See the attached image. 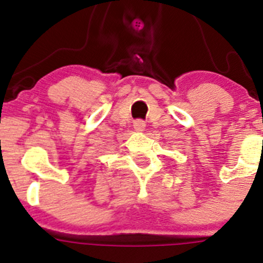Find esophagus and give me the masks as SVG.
<instances>
[{
  "label": "esophagus",
  "instance_id": "34e87169",
  "mask_svg": "<svg viewBox=\"0 0 263 263\" xmlns=\"http://www.w3.org/2000/svg\"><path fill=\"white\" fill-rule=\"evenodd\" d=\"M134 127H135L136 131H138V132L144 131V127H146V122H144L143 120H137V121L134 122Z\"/></svg>",
  "mask_w": 263,
  "mask_h": 263
}]
</instances>
